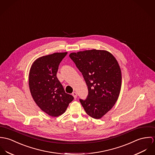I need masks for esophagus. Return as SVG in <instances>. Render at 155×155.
<instances>
[{
    "mask_svg": "<svg viewBox=\"0 0 155 155\" xmlns=\"http://www.w3.org/2000/svg\"><path fill=\"white\" fill-rule=\"evenodd\" d=\"M72 95L73 96V97H74V99H76V98H77V93L75 91L73 92V93H72Z\"/></svg>",
    "mask_w": 155,
    "mask_h": 155,
    "instance_id": "1",
    "label": "esophagus"
}]
</instances>
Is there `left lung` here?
I'll return each instance as SVG.
<instances>
[{
	"instance_id": "obj_1",
	"label": "left lung",
	"mask_w": 155,
	"mask_h": 155,
	"mask_svg": "<svg viewBox=\"0 0 155 155\" xmlns=\"http://www.w3.org/2000/svg\"><path fill=\"white\" fill-rule=\"evenodd\" d=\"M69 57L82 73L88 94L80 99L87 115L101 119L117 101L120 93L122 74L116 58L104 50L71 53Z\"/></svg>"
}]
</instances>
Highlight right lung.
Returning a JSON list of instances; mask_svg holds the SVG:
<instances>
[{
  "instance_id": "obj_1",
  "label": "right lung",
  "mask_w": 155,
  "mask_h": 155,
  "mask_svg": "<svg viewBox=\"0 0 155 155\" xmlns=\"http://www.w3.org/2000/svg\"><path fill=\"white\" fill-rule=\"evenodd\" d=\"M67 52L54 53L37 58L29 72V87L37 106L53 117L63 114L74 97L65 93L56 77L60 62Z\"/></svg>"
}]
</instances>
